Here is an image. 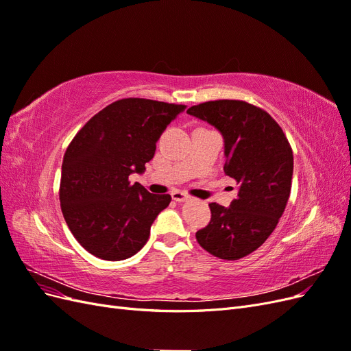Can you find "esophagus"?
<instances>
[{
    "label": "esophagus",
    "mask_w": 351,
    "mask_h": 351,
    "mask_svg": "<svg viewBox=\"0 0 351 351\" xmlns=\"http://www.w3.org/2000/svg\"><path fill=\"white\" fill-rule=\"evenodd\" d=\"M171 197H173V200L180 202V204H182V202H186V200L189 199V196H187L186 193H183V192H178V190H176V192H173V193H171Z\"/></svg>",
    "instance_id": "34e87169"
}]
</instances>
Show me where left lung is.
Returning <instances> with one entry per match:
<instances>
[{
	"label": "left lung",
	"mask_w": 351,
	"mask_h": 351,
	"mask_svg": "<svg viewBox=\"0 0 351 351\" xmlns=\"http://www.w3.org/2000/svg\"><path fill=\"white\" fill-rule=\"evenodd\" d=\"M187 114L214 125L224 139L226 174L239 183L230 206L209 204V224L197 243L214 256L237 261L265 243L290 197L293 151L281 127L244 101H209Z\"/></svg>",
	"instance_id": "left-lung-1"
}]
</instances>
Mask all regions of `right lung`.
<instances>
[{"instance_id":"right-lung-1","label":"right lung","mask_w":351,"mask_h":351,"mask_svg":"<svg viewBox=\"0 0 351 351\" xmlns=\"http://www.w3.org/2000/svg\"><path fill=\"white\" fill-rule=\"evenodd\" d=\"M186 110L141 98L112 102L83 125L61 167V210L76 240L93 256L123 261L139 252L171 196L129 182L143 174L167 125Z\"/></svg>"}]
</instances>
